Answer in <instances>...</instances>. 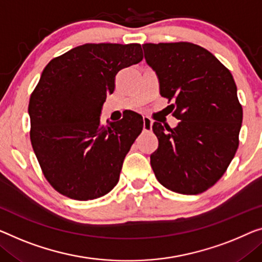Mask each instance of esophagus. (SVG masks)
Returning <instances> with one entry per match:
<instances>
[{"mask_svg":"<svg viewBox=\"0 0 262 262\" xmlns=\"http://www.w3.org/2000/svg\"><path fill=\"white\" fill-rule=\"evenodd\" d=\"M151 127H153V121H151L149 118H147V116H144L143 118V130L150 132Z\"/></svg>","mask_w":262,"mask_h":262,"instance_id":"34e87169","label":"esophagus"}]
</instances>
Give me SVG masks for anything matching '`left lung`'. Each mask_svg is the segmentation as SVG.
<instances>
[{"label":"left lung","mask_w":262,"mask_h":262,"mask_svg":"<svg viewBox=\"0 0 262 262\" xmlns=\"http://www.w3.org/2000/svg\"><path fill=\"white\" fill-rule=\"evenodd\" d=\"M160 94L173 101L175 128L153 123L159 148L150 165L159 182L180 194H200L220 180L239 147L243 106L229 70L190 42L143 43Z\"/></svg>","instance_id":"1"}]
</instances>
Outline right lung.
<instances>
[{
	"mask_svg": "<svg viewBox=\"0 0 262 262\" xmlns=\"http://www.w3.org/2000/svg\"><path fill=\"white\" fill-rule=\"evenodd\" d=\"M141 45L85 43L54 57L31 93L30 141L50 186L87 201L111 192L143 128L129 112L103 126L101 108L121 69L142 61Z\"/></svg>",
	"mask_w": 262,
	"mask_h": 262,
	"instance_id": "1",
	"label": "right lung"
}]
</instances>
